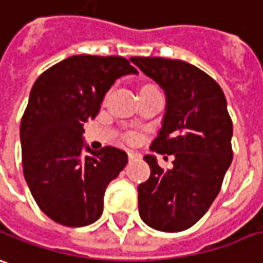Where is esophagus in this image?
Returning a JSON list of instances; mask_svg holds the SVG:
<instances>
[{"mask_svg":"<svg viewBox=\"0 0 263 263\" xmlns=\"http://www.w3.org/2000/svg\"><path fill=\"white\" fill-rule=\"evenodd\" d=\"M128 157H129V160H131V161H134V160H139V158H141V154L137 153V151H132V149H129V151H128Z\"/></svg>","mask_w":263,"mask_h":263,"instance_id":"obj_1","label":"esophagus"}]
</instances>
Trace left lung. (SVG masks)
<instances>
[{
    "label": "left lung",
    "mask_w": 263,
    "mask_h": 263,
    "mask_svg": "<svg viewBox=\"0 0 263 263\" xmlns=\"http://www.w3.org/2000/svg\"><path fill=\"white\" fill-rule=\"evenodd\" d=\"M164 90L165 112L151 151L174 155L171 168L146 154L151 174L138 185L142 221L161 232H181L212 206L232 164L233 125L221 87L183 60L131 57Z\"/></svg>",
    "instance_id": "1"
}]
</instances>
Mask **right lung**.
Instances as JSON below:
<instances>
[{
    "label": "right lung",
    "mask_w": 263,
    "mask_h": 263,
    "mask_svg": "<svg viewBox=\"0 0 263 263\" xmlns=\"http://www.w3.org/2000/svg\"><path fill=\"white\" fill-rule=\"evenodd\" d=\"M126 74L138 71L124 57L80 54L50 67L31 87L20 126L24 178L39 207L63 226L98 220L108 184L128 162L122 149L93 151L83 138L85 122Z\"/></svg>",
    "instance_id": "obj_1"
}]
</instances>
